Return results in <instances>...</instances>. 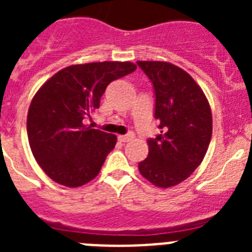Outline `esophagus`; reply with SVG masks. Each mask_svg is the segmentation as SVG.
Instances as JSON below:
<instances>
[{
	"instance_id": "obj_1",
	"label": "esophagus",
	"mask_w": 252,
	"mask_h": 252,
	"mask_svg": "<svg viewBox=\"0 0 252 252\" xmlns=\"http://www.w3.org/2000/svg\"><path fill=\"white\" fill-rule=\"evenodd\" d=\"M133 139V133H127V135H120L119 141L120 142H128Z\"/></svg>"
}]
</instances>
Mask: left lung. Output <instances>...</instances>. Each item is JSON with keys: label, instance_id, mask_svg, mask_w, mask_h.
<instances>
[{"label": "left lung", "instance_id": "8db88e82", "mask_svg": "<svg viewBox=\"0 0 252 252\" xmlns=\"http://www.w3.org/2000/svg\"><path fill=\"white\" fill-rule=\"evenodd\" d=\"M153 82L160 135L149 139L140 174L159 188L178 186L206 157L212 137L208 99L186 70L168 62H137Z\"/></svg>", "mask_w": 252, "mask_h": 252}]
</instances>
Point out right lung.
<instances>
[{
	"label": "right lung",
	"instance_id": "obj_1",
	"mask_svg": "<svg viewBox=\"0 0 252 252\" xmlns=\"http://www.w3.org/2000/svg\"><path fill=\"white\" fill-rule=\"evenodd\" d=\"M135 69L131 62L69 65L35 93L28 112L29 144L40 168L55 183L77 188L98 175L117 137L88 127L83 120L98 108L111 82Z\"/></svg>",
	"mask_w": 252,
	"mask_h": 252
}]
</instances>
